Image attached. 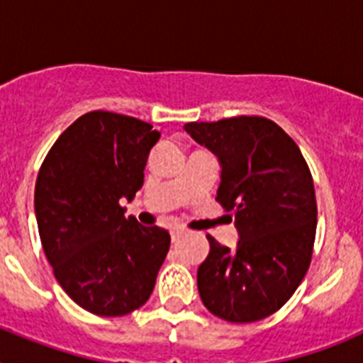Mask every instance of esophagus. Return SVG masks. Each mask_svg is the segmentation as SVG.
I'll use <instances>...</instances> for the list:
<instances>
[{
    "mask_svg": "<svg viewBox=\"0 0 363 363\" xmlns=\"http://www.w3.org/2000/svg\"><path fill=\"white\" fill-rule=\"evenodd\" d=\"M184 230H182V229H172L171 230V238H172V243H176V242H178V240L179 238H182V236H184Z\"/></svg>",
    "mask_w": 363,
    "mask_h": 363,
    "instance_id": "obj_1",
    "label": "esophagus"
}]
</instances>
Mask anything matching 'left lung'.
Instances as JSON below:
<instances>
[{
	"label": "left lung",
	"mask_w": 363,
	"mask_h": 363,
	"mask_svg": "<svg viewBox=\"0 0 363 363\" xmlns=\"http://www.w3.org/2000/svg\"><path fill=\"white\" fill-rule=\"evenodd\" d=\"M220 162L216 200L234 213V249L207 236L198 267L203 306L233 323L277 313L306 277L316 234L313 176L300 149L274 121L259 116L194 121L184 127Z\"/></svg>",
	"instance_id": "obj_1"
}]
</instances>
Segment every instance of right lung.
I'll return each instance as SVG.
<instances>
[{
    "instance_id": "1",
    "label": "right lung",
    "mask_w": 363,
    "mask_h": 363,
    "mask_svg": "<svg viewBox=\"0 0 363 363\" xmlns=\"http://www.w3.org/2000/svg\"><path fill=\"white\" fill-rule=\"evenodd\" d=\"M162 134L114 112H86L49 150L34 191L38 230L54 277L79 307L123 316L152 294L171 236L125 216Z\"/></svg>"
}]
</instances>
